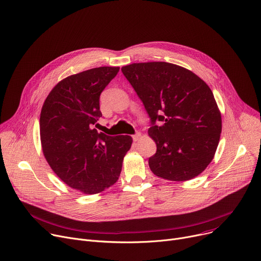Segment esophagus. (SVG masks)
Returning <instances> with one entry per match:
<instances>
[{"label": "esophagus", "instance_id": "34e87169", "mask_svg": "<svg viewBox=\"0 0 261 261\" xmlns=\"http://www.w3.org/2000/svg\"><path fill=\"white\" fill-rule=\"evenodd\" d=\"M142 137V134L140 133V132H137L136 134H134L133 136H132V138H133V141L134 142H137V141H140V138Z\"/></svg>", "mask_w": 261, "mask_h": 261}]
</instances>
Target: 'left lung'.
Listing matches in <instances>:
<instances>
[{
	"mask_svg": "<svg viewBox=\"0 0 261 261\" xmlns=\"http://www.w3.org/2000/svg\"><path fill=\"white\" fill-rule=\"evenodd\" d=\"M121 71L151 118L148 134L158 147L149 159L151 171L173 181L199 175L212 162L221 133L210 87L192 71L166 62L134 63Z\"/></svg>",
	"mask_w": 261,
	"mask_h": 261,
	"instance_id": "left-lung-1",
	"label": "left lung"
}]
</instances>
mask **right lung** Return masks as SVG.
<instances>
[{
	"label": "right lung",
	"mask_w": 261,
	"mask_h": 261,
	"mask_svg": "<svg viewBox=\"0 0 261 261\" xmlns=\"http://www.w3.org/2000/svg\"><path fill=\"white\" fill-rule=\"evenodd\" d=\"M119 67H98L62 80L50 91L41 111L40 134L45 159L69 187L96 194L114 185L129 135L109 136L94 125L101 116L99 95Z\"/></svg>",
	"instance_id": "1"
}]
</instances>
